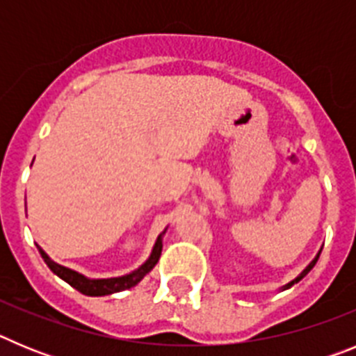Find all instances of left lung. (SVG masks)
Masks as SVG:
<instances>
[{
    "label": "left lung",
    "mask_w": 356,
    "mask_h": 356,
    "mask_svg": "<svg viewBox=\"0 0 356 356\" xmlns=\"http://www.w3.org/2000/svg\"><path fill=\"white\" fill-rule=\"evenodd\" d=\"M317 259H319V254H317V257H316V259H314V260H312V262L308 264V266H307V269H303V273H301V275H300V276H298V278H296V280H292L291 284H287V285H285V287H284V289H289V287H292V285H294V284H298V282H300V280H301V278H305V276H307V275H308V273H310V269H312V267H314V266H316Z\"/></svg>",
    "instance_id": "8db88e82"
}]
</instances>
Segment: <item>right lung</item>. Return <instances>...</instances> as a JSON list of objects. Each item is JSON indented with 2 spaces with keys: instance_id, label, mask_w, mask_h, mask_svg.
I'll use <instances>...</instances> for the list:
<instances>
[{
  "instance_id": "add662e5",
  "label": "right lung",
  "mask_w": 356,
  "mask_h": 356,
  "mask_svg": "<svg viewBox=\"0 0 356 356\" xmlns=\"http://www.w3.org/2000/svg\"><path fill=\"white\" fill-rule=\"evenodd\" d=\"M162 235H159L156 238L155 246H153V251H151V257L143 264V266L137 269V271L130 273V275L119 276V278H103V280H89L85 278L80 273L72 271V269H67V267L60 266V264H55L48 254L44 253L39 248L40 254H42L44 262L48 264V267L55 273L56 276H60L64 282H67L71 287H74L76 291H80L81 294L85 296H106V294H114V292L127 291V289H131L134 285H137L147 273L156 266L160 259V253H162Z\"/></svg>"
}]
</instances>
